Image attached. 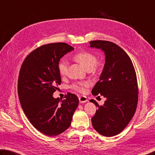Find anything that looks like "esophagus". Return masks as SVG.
I'll use <instances>...</instances> for the list:
<instances>
[{"mask_svg":"<svg viewBox=\"0 0 155 155\" xmlns=\"http://www.w3.org/2000/svg\"><path fill=\"white\" fill-rule=\"evenodd\" d=\"M78 100H79L80 103H85L88 101L87 98L85 96H80L78 97Z\"/></svg>","mask_w":155,"mask_h":155,"instance_id":"34e87169","label":"esophagus"}]
</instances>
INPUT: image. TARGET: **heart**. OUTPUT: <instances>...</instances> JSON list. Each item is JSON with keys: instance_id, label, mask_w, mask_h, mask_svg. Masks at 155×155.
Returning a JSON list of instances; mask_svg holds the SVG:
<instances>
[{"instance_id": "1", "label": "heart", "mask_w": 155, "mask_h": 155, "mask_svg": "<svg viewBox=\"0 0 155 155\" xmlns=\"http://www.w3.org/2000/svg\"><path fill=\"white\" fill-rule=\"evenodd\" d=\"M75 60L79 62L84 68L88 71L96 72L103 66L102 61H97L96 55L89 51H81L75 55ZM59 71L61 75L65 76L68 73V61L65 59L61 60L58 65ZM90 86V83L88 81H83L78 82L72 85V88L80 93H85L86 88Z\"/></svg>"}]
</instances>
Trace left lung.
Returning a JSON list of instances; mask_svg holds the SVG:
<instances>
[{
    "label": "left lung",
    "mask_w": 155,
    "mask_h": 155,
    "mask_svg": "<svg viewBox=\"0 0 155 155\" xmlns=\"http://www.w3.org/2000/svg\"><path fill=\"white\" fill-rule=\"evenodd\" d=\"M90 47L105 53L104 67L100 80L92 89L94 95L106 98L104 104L97 107L91 121L94 128L104 136L120 134L130 122L138 101V87L133 63L127 53L112 42L92 41Z\"/></svg>",
    "instance_id": "8db88e82"
}]
</instances>
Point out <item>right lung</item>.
Returning <instances> with one entry per match:
<instances>
[{
  "label": "right lung",
  "instance_id": "1",
  "mask_svg": "<svg viewBox=\"0 0 155 155\" xmlns=\"http://www.w3.org/2000/svg\"><path fill=\"white\" fill-rule=\"evenodd\" d=\"M74 48L65 43L42 45L27 55L19 71L18 92L24 114L35 127L48 136H58L71 124L78 105L77 95L54 98L60 85L59 61Z\"/></svg>",
  "mask_w": 155,
  "mask_h": 155
}]
</instances>
